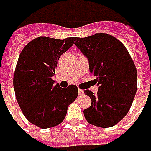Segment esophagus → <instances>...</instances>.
<instances>
[{
    "instance_id": "esophagus-1",
    "label": "esophagus",
    "mask_w": 151,
    "mask_h": 151,
    "mask_svg": "<svg viewBox=\"0 0 151 151\" xmlns=\"http://www.w3.org/2000/svg\"><path fill=\"white\" fill-rule=\"evenodd\" d=\"M78 93H79L80 96H81V95L84 94V91L81 90V89H78Z\"/></svg>"
}]
</instances>
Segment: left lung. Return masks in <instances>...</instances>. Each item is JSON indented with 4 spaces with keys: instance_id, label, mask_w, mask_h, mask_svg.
I'll return each instance as SVG.
<instances>
[{
    "instance_id": "1",
    "label": "left lung",
    "mask_w": 151,
    "mask_h": 151,
    "mask_svg": "<svg viewBox=\"0 0 151 151\" xmlns=\"http://www.w3.org/2000/svg\"><path fill=\"white\" fill-rule=\"evenodd\" d=\"M75 45L87 58L99 87L96 94L84 91L92 100L84 116L96 127H113L127 114L137 92L138 75L132 58L122 42L104 33L76 38Z\"/></svg>"
}]
</instances>
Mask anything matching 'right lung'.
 Returning <instances> with one entry per match:
<instances>
[{
    "instance_id": "1",
    "label": "right lung",
    "mask_w": 151,
    "mask_h": 151,
    "mask_svg": "<svg viewBox=\"0 0 151 151\" xmlns=\"http://www.w3.org/2000/svg\"><path fill=\"white\" fill-rule=\"evenodd\" d=\"M76 39L41 36L29 42L19 57L13 76L17 101L27 120L43 129L60 124L77 98L76 85L63 88L52 80L59 58Z\"/></svg>"
}]
</instances>
